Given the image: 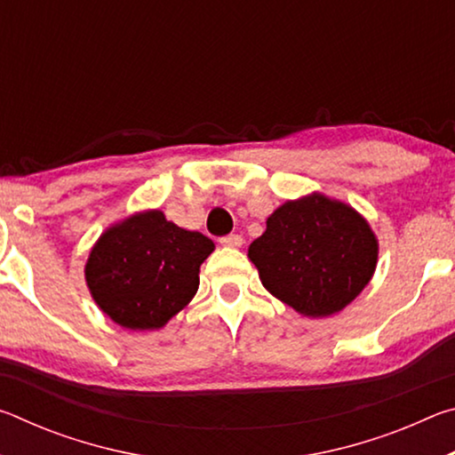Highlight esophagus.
Wrapping results in <instances>:
<instances>
[{
	"label": "esophagus",
	"instance_id": "obj_1",
	"mask_svg": "<svg viewBox=\"0 0 455 455\" xmlns=\"http://www.w3.org/2000/svg\"><path fill=\"white\" fill-rule=\"evenodd\" d=\"M220 244L222 246H230V249H238L243 244V236L241 235H227L220 236Z\"/></svg>",
	"mask_w": 455,
	"mask_h": 455
}]
</instances>
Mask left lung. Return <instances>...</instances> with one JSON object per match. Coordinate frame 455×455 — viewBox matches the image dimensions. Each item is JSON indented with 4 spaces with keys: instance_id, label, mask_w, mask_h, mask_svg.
I'll return each mask as SVG.
<instances>
[{
    "instance_id": "1",
    "label": "left lung",
    "mask_w": 455,
    "mask_h": 455,
    "mask_svg": "<svg viewBox=\"0 0 455 455\" xmlns=\"http://www.w3.org/2000/svg\"><path fill=\"white\" fill-rule=\"evenodd\" d=\"M377 252L369 222L319 192L287 200L249 246L263 287L305 317H329L347 307L371 281Z\"/></svg>"
}]
</instances>
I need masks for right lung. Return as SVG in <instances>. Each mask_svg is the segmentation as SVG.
Wrapping results in <instances>:
<instances>
[{"label":"right lung","mask_w":455,"mask_h":455,"mask_svg":"<svg viewBox=\"0 0 455 455\" xmlns=\"http://www.w3.org/2000/svg\"><path fill=\"white\" fill-rule=\"evenodd\" d=\"M212 251L209 236L176 227L164 212H136L98 238L86 283L114 323L132 331L160 329L196 295L200 265Z\"/></svg>","instance_id":"1"}]
</instances>
